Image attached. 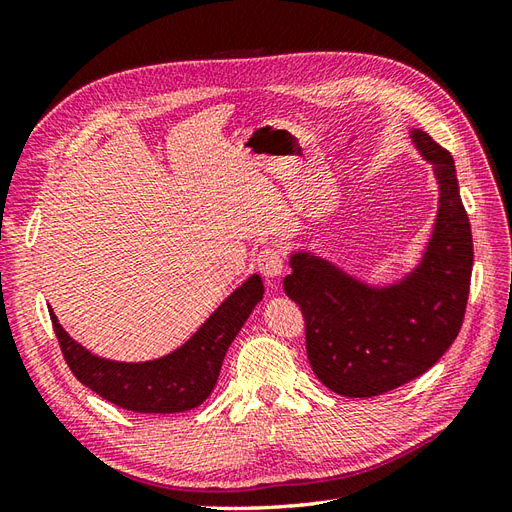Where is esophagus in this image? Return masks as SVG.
Segmentation results:
<instances>
[{
	"mask_svg": "<svg viewBox=\"0 0 512 512\" xmlns=\"http://www.w3.org/2000/svg\"><path fill=\"white\" fill-rule=\"evenodd\" d=\"M256 265H258V271L267 277V280H277V277L282 275V271H284V260H282V254L275 250V247H265V250H262L260 254H258V260H256Z\"/></svg>",
	"mask_w": 512,
	"mask_h": 512,
	"instance_id": "esophagus-1",
	"label": "esophagus"
}]
</instances>
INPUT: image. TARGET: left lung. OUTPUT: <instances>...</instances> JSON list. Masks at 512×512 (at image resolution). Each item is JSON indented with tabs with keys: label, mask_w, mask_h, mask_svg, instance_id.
<instances>
[{
	"label": "left lung",
	"mask_w": 512,
	"mask_h": 512,
	"mask_svg": "<svg viewBox=\"0 0 512 512\" xmlns=\"http://www.w3.org/2000/svg\"><path fill=\"white\" fill-rule=\"evenodd\" d=\"M433 166L438 213L416 265L393 284H369L312 250L290 252L284 290L305 318L307 359L342 397H376L418 378L455 342L472 275V230L453 156L410 130Z\"/></svg>",
	"instance_id": "8db88e82"
}]
</instances>
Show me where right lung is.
Masks as SVG:
<instances>
[{
    "instance_id": "obj_1",
    "label": "right lung",
    "mask_w": 512,
    "mask_h": 512,
    "mask_svg": "<svg viewBox=\"0 0 512 512\" xmlns=\"http://www.w3.org/2000/svg\"><path fill=\"white\" fill-rule=\"evenodd\" d=\"M262 294L265 286L254 273L228 294L188 342L160 359L138 363L94 354L68 335L53 309L49 314L66 363L91 391L132 412L173 414L188 412L211 395L232 339L262 301Z\"/></svg>"
}]
</instances>
